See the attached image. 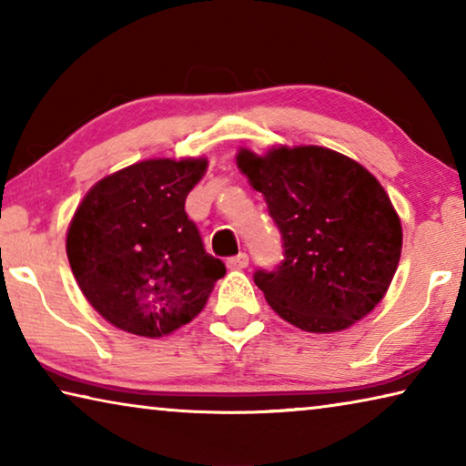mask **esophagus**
Here are the masks:
<instances>
[{
    "label": "esophagus",
    "mask_w": 466,
    "mask_h": 466,
    "mask_svg": "<svg viewBox=\"0 0 466 466\" xmlns=\"http://www.w3.org/2000/svg\"><path fill=\"white\" fill-rule=\"evenodd\" d=\"M226 265H228V269H244V267L248 265V255L247 252H238L236 257L228 258Z\"/></svg>",
    "instance_id": "esophagus-1"
}]
</instances>
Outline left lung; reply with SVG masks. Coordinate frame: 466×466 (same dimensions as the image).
Returning a JSON list of instances; mask_svg holds the SVG:
<instances>
[{"label": "left lung", "mask_w": 466, "mask_h": 466, "mask_svg": "<svg viewBox=\"0 0 466 466\" xmlns=\"http://www.w3.org/2000/svg\"><path fill=\"white\" fill-rule=\"evenodd\" d=\"M238 168L265 195L283 261L252 279L283 320L335 333L380 302L397 271L403 230L382 185L351 157L319 146L240 149Z\"/></svg>", "instance_id": "obj_1"}]
</instances>
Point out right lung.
<instances>
[{
    "mask_svg": "<svg viewBox=\"0 0 466 466\" xmlns=\"http://www.w3.org/2000/svg\"><path fill=\"white\" fill-rule=\"evenodd\" d=\"M208 160L137 162L102 178L67 230L77 286L110 325L162 337L191 322L224 278L185 201Z\"/></svg>",
    "mask_w": 466,
    "mask_h": 466,
    "instance_id": "right-lung-1",
    "label": "right lung"
}]
</instances>
